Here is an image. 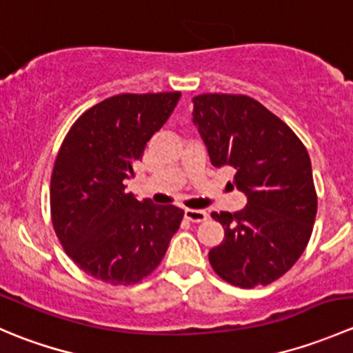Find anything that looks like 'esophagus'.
Returning <instances> with one entry per match:
<instances>
[{
    "label": "esophagus",
    "mask_w": 353,
    "mask_h": 353,
    "mask_svg": "<svg viewBox=\"0 0 353 353\" xmlns=\"http://www.w3.org/2000/svg\"><path fill=\"white\" fill-rule=\"evenodd\" d=\"M184 216H186L188 220H191V222H205L206 219H208V213L205 212V210H193V208H186L184 210Z\"/></svg>",
    "instance_id": "obj_1"
}]
</instances>
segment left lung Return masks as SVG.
<instances>
[{"instance_id": "8db88e82", "label": "left lung", "mask_w": 353, "mask_h": 353, "mask_svg": "<svg viewBox=\"0 0 353 353\" xmlns=\"http://www.w3.org/2000/svg\"><path fill=\"white\" fill-rule=\"evenodd\" d=\"M193 104L210 162L234 167V184L248 198L239 212L212 213L225 237L208 252L210 265L236 287L268 285L311 237L318 210L311 159L294 131L248 95L203 94Z\"/></svg>"}]
</instances>
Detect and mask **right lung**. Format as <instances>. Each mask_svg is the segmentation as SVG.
<instances>
[{
    "mask_svg": "<svg viewBox=\"0 0 353 353\" xmlns=\"http://www.w3.org/2000/svg\"><path fill=\"white\" fill-rule=\"evenodd\" d=\"M181 92L121 94L71 126L51 177V215L66 254L112 285L140 282L159 266L184 212L126 193L134 163L172 114Z\"/></svg>",
    "mask_w": 353,
    "mask_h": 353,
    "instance_id": "1",
    "label": "right lung"
}]
</instances>
